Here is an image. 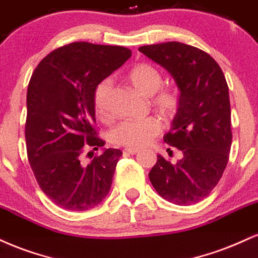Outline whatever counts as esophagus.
<instances>
[{
  "label": "esophagus",
  "instance_id": "1",
  "mask_svg": "<svg viewBox=\"0 0 258 258\" xmlns=\"http://www.w3.org/2000/svg\"><path fill=\"white\" fill-rule=\"evenodd\" d=\"M139 148H134V147H129V148H125V150H124V152H126V153H129V154H135V153H138L139 152Z\"/></svg>",
  "mask_w": 258,
  "mask_h": 258
}]
</instances>
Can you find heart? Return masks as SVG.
<instances>
[{
	"label": "heart",
	"mask_w": 258,
	"mask_h": 258,
	"mask_svg": "<svg viewBox=\"0 0 258 258\" xmlns=\"http://www.w3.org/2000/svg\"><path fill=\"white\" fill-rule=\"evenodd\" d=\"M126 81L134 89L146 96H152V104L157 111L166 119L176 116L180 107V94L175 88H159L163 83V76L153 65L147 62L138 63L126 72ZM110 83L102 81L96 86L93 94V107L95 116L100 120L108 118V94ZM162 125L156 117H148L140 120H124L114 126L110 133V140L113 144L125 147H142L159 134Z\"/></svg>",
	"instance_id": "1"
}]
</instances>
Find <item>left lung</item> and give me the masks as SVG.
<instances>
[{
    "instance_id": "1",
    "label": "left lung",
    "mask_w": 258,
    "mask_h": 258,
    "mask_svg": "<svg viewBox=\"0 0 258 258\" xmlns=\"http://www.w3.org/2000/svg\"><path fill=\"white\" fill-rule=\"evenodd\" d=\"M172 76L180 107L164 141L182 151L176 164L158 154L150 181L165 201L176 205L199 203L219 183L232 145L231 104L222 70L204 50L180 42L139 48Z\"/></svg>"
}]
</instances>
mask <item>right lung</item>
I'll list each match as a JSON object with an SVG mask.
<instances>
[{"label":"right lung","mask_w":258,"mask_h":258,"mask_svg":"<svg viewBox=\"0 0 258 258\" xmlns=\"http://www.w3.org/2000/svg\"><path fill=\"white\" fill-rule=\"evenodd\" d=\"M130 56L125 47L74 42L48 54L33 71L26 95L27 158L57 207L87 211L110 192L122 151L104 148L89 164L81 156L84 148L105 145L94 129V90Z\"/></svg>","instance_id":"1"}]
</instances>
